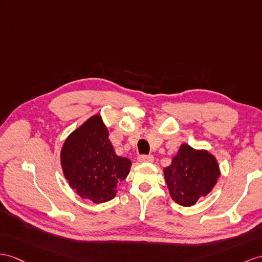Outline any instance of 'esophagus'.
Listing matches in <instances>:
<instances>
[{
	"instance_id": "esophagus-1",
	"label": "esophagus",
	"mask_w": 262,
	"mask_h": 262,
	"mask_svg": "<svg viewBox=\"0 0 262 262\" xmlns=\"http://www.w3.org/2000/svg\"><path fill=\"white\" fill-rule=\"evenodd\" d=\"M153 160H155V158L152 156H146V155H141L138 158L139 162H152Z\"/></svg>"
}]
</instances>
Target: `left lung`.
I'll use <instances>...</instances> for the list:
<instances>
[{
    "instance_id": "obj_1",
    "label": "left lung",
    "mask_w": 262,
    "mask_h": 262,
    "mask_svg": "<svg viewBox=\"0 0 262 262\" xmlns=\"http://www.w3.org/2000/svg\"><path fill=\"white\" fill-rule=\"evenodd\" d=\"M220 174L215 158L207 151H196L188 144L164 169L165 182L171 198L183 207L193 206L199 198L212 190Z\"/></svg>"
}]
</instances>
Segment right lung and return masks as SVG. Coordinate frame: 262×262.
I'll return each mask as SVG.
<instances>
[{
    "mask_svg": "<svg viewBox=\"0 0 262 262\" xmlns=\"http://www.w3.org/2000/svg\"><path fill=\"white\" fill-rule=\"evenodd\" d=\"M63 173L83 199L94 203L116 196L118 184L129 174L131 161L119 157L100 116H94L73 131L61 151Z\"/></svg>",
    "mask_w": 262,
    "mask_h": 262,
    "instance_id": "add662e5",
    "label": "right lung"
}]
</instances>
